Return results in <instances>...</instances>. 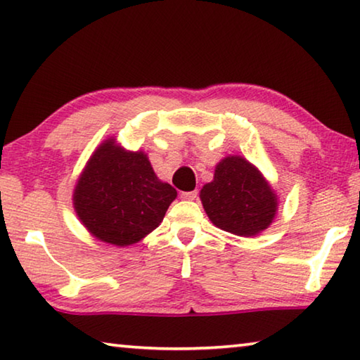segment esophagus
<instances>
[{
	"label": "esophagus",
	"instance_id": "1",
	"mask_svg": "<svg viewBox=\"0 0 360 360\" xmlns=\"http://www.w3.org/2000/svg\"><path fill=\"white\" fill-rule=\"evenodd\" d=\"M197 197H198V192H197V191L182 192V193H181V198H182V200H195Z\"/></svg>",
	"mask_w": 360,
	"mask_h": 360
}]
</instances>
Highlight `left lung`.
Listing matches in <instances>:
<instances>
[{
  "mask_svg": "<svg viewBox=\"0 0 360 360\" xmlns=\"http://www.w3.org/2000/svg\"><path fill=\"white\" fill-rule=\"evenodd\" d=\"M203 208L216 227L240 236L265 230L276 214V195L254 165L243 157L219 163L214 181L200 192Z\"/></svg>",
  "mask_w": 360,
  "mask_h": 360,
  "instance_id": "1",
  "label": "left lung"
}]
</instances>
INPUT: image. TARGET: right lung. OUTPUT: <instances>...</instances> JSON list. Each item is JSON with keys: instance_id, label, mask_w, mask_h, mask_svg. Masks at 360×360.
Listing matches in <instances>:
<instances>
[{"instance_id": "1", "label": "right lung", "mask_w": 360, "mask_h": 360, "mask_svg": "<svg viewBox=\"0 0 360 360\" xmlns=\"http://www.w3.org/2000/svg\"><path fill=\"white\" fill-rule=\"evenodd\" d=\"M176 195L143 152H127L108 139L89 160L72 200L95 238L129 246L160 225Z\"/></svg>"}]
</instances>
